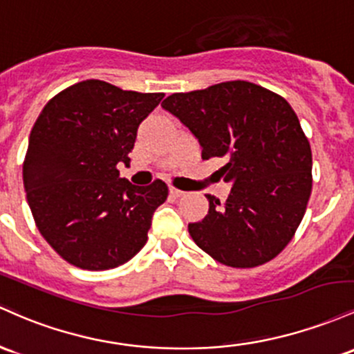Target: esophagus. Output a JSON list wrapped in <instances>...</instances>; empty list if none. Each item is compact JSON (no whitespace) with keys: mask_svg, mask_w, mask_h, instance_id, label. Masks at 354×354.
Segmentation results:
<instances>
[{"mask_svg":"<svg viewBox=\"0 0 354 354\" xmlns=\"http://www.w3.org/2000/svg\"><path fill=\"white\" fill-rule=\"evenodd\" d=\"M169 192H170V196H172V197H182V196H184V192H182V190L176 189V187H170Z\"/></svg>","mask_w":354,"mask_h":354,"instance_id":"34e87169","label":"esophagus"}]
</instances>
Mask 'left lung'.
<instances>
[{"mask_svg":"<svg viewBox=\"0 0 354 354\" xmlns=\"http://www.w3.org/2000/svg\"><path fill=\"white\" fill-rule=\"evenodd\" d=\"M197 138L202 158H225L227 201L205 194L209 212L189 224L194 242L230 268L276 257L295 236L311 196L313 157L297 115L279 95L249 82L174 93L162 102Z\"/></svg>","mask_w":354,"mask_h":354,"instance_id":"left-lung-1","label":"left lung"}]
</instances>
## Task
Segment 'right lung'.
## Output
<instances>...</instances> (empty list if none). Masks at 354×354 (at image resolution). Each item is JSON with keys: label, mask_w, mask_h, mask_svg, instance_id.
I'll list each match as a JSON object with an SVG mask.
<instances>
[{"label": "right lung", "mask_w": 354, "mask_h": 354, "mask_svg": "<svg viewBox=\"0 0 354 354\" xmlns=\"http://www.w3.org/2000/svg\"><path fill=\"white\" fill-rule=\"evenodd\" d=\"M164 93L85 80L59 91L35 122L23 184L37 227L70 264L103 271L127 263L147 242L169 189L120 177L138 125Z\"/></svg>", "instance_id": "add662e5"}]
</instances>
